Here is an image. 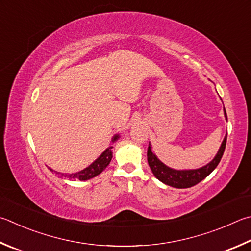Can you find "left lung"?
Here are the masks:
<instances>
[{
    "label": "left lung",
    "mask_w": 251,
    "mask_h": 251,
    "mask_svg": "<svg viewBox=\"0 0 251 251\" xmlns=\"http://www.w3.org/2000/svg\"><path fill=\"white\" fill-rule=\"evenodd\" d=\"M224 114L227 120V114L224 108ZM226 140H227V135L225 136L224 140L221 145L220 149H218V152L213 160L207 163L206 166L202 168H199V169H193V170H176L172 169L166 166L165 163L161 162L157 158L156 154L151 151V147H150V144L148 146L147 150V159L150 169H151L153 176L157 177L159 181H161L162 183L167 185L173 186V188L177 189H186L191 188L195 184H198L204 180L209 173H211L215 168L217 167L218 163H220L221 159L223 157V153L225 151L226 147Z\"/></svg>",
    "instance_id": "1"
}]
</instances>
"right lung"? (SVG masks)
Listing matches in <instances>:
<instances>
[{
  "mask_svg": "<svg viewBox=\"0 0 251 251\" xmlns=\"http://www.w3.org/2000/svg\"><path fill=\"white\" fill-rule=\"evenodd\" d=\"M118 137L120 136L118 135H115L113 137L112 141L114 143V141H116L118 139ZM112 146H110L106 150H104V152L100 156L97 160H95L93 163H91V165L89 167H86L85 169L81 170L79 172L76 173H71V175H65V173H60V172H56V175H60L61 176H67L69 177V179L71 180H81V181H85V180H89V179H92V177L99 176L100 173H101L105 168L108 166V163L111 162L112 160V157H113V152H112ZM50 169V168H49ZM51 171H53L52 169H50Z\"/></svg>",
  "mask_w": 251,
  "mask_h": 251,
  "instance_id": "obj_1",
  "label": "right lung"
}]
</instances>
